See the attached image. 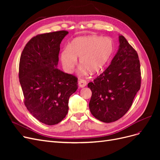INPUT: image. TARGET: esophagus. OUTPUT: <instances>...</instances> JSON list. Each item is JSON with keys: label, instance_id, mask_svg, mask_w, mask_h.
<instances>
[{"label": "esophagus", "instance_id": "1", "mask_svg": "<svg viewBox=\"0 0 160 160\" xmlns=\"http://www.w3.org/2000/svg\"><path fill=\"white\" fill-rule=\"evenodd\" d=\"M78 83L80 88H84L87 85V81L84 79H79L78 81Z\"/></svg>", "mask_w": 160, "mask_h": 160}]
</instances>
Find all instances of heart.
I'll list each match as a JSON object with an SVG mask.
<instances>
[{"instance_id":"heart-1","label":"heart","mask_w":160,"mask_h":160,"mask_svg":"<svg viewBox=\"0 0 160 160\" xmlns=\"http://www.w3.org/2000/svg\"><path fill=\"white\" fill-rule=\"evenodd\" d=\"M115 44L109 37L89 35L76 38L61 52V61L64 70L71 73L79 58L80 71L98 74L102 71L112 58Z\"/></svg>"}]
</instances>
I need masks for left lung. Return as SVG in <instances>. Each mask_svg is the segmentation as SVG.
Instances as JSON below:
<instances>
[{
    "mask_svg": "<svg viewBox=\"0 0 160 160\" xmlns=\"http://www.w3.org/2000/svg\"><path fill=\"white\" fill-rule=\"evenodd\" d=\"M118 52L105 70L88 83L92 92L91 114L101 122H115L126 113L141 87L138 52L125 38L119 36Z\"/></svg>",
    "mask_w": 160,
    "mask_h": 160,
    "instance_id": "left-lung-1",
    "label": "left lung"
}]
</instances>
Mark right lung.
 <instances>
[{
    "instance_id": "right-lung-1",
    "label": "right lung",
    "mask_w": 160,
    "mask_h": 160,
    "mask_svg": "<svg viewBox=\"0 0 160 160\" xmlns=\"http://www.w3.org/2000/svg\"><path fill=\"white\" fill-rule=\"evenodd\" d=\"M68 31L41 34L28 41L19 62V81L28 111L42 123H59L68 113L69 99L77 91L74 75L57 69L60 44Z\"/></svg>"
}]
</instances>
